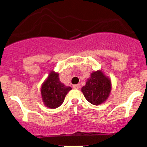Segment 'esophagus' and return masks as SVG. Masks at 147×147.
Returning a JSON list of instances; mask_svg holds the SVG:
<instances>
[{
    "label": "esophagus",
    "mask_w": 147,
    "mask_h": 147,
    "mask_svg": "<svg viewBox=\"0 0 147 147\" xmlns=\"http://www.w3.org/2000/svg\"><path fill=\"white\" fill-rule=\"evenodd\" d=\"M73 88H74V89H80V84H77V85H73Z\"/></svg>",
    "instance_id": "esophagus-1"
}]
</instances>
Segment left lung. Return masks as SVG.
<instances>
[{"instance_id": "8db88e82", "label": "left lung", "mask_w": 147, "mask_h": 147, "mask_svg": "<svg viewBox=\"0 0 147 147\" xmlns=\"http://www.w3.org/2000/svg\"><path fill=\"white\" fill-rule=\"evenodd\" d=\"M112 88V83L109 77L102 71H93L87 80L81 90L88 102L92 105H99L108 98Z\"/></svg>"}]
</instances>
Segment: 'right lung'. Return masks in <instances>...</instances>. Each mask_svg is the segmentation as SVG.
<instances>
[{
	"label": "right lung",
	"instance_id": "1",
	"mask_svg": "<svg viewBox=\"0 0 147 147\" xmlns=\"http://www.w3.org/2000/svg\"><path fill=\"white\" fill-rule=\"evenodd\" d=\"M72 88L67 87L59 80V73L50 71L41 86V96L45 107L50 109L59 107Z\"/></svg>",
	"mask_w": 147,
	"mask_h": 147
}]
</instances>
